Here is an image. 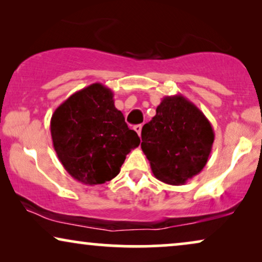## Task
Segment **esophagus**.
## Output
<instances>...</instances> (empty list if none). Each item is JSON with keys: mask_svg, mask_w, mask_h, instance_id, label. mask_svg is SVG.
<instances>
[{"mask_svg": "<svg viewBox=\"0 0 262 262\" xmlns=\"http://www.w3.org/2000/svg\"><path fill=\"white\" fill-rule=\"evenodd\" d=\"M141 129H142V125H141V124H137V125H134V130L137 132L139 137H140V135H141Z\"/></svg>", "mask_w": 262, "mask_h": 262, "instance_id": "34e87169", "label": "esophagus"}]
</instances>
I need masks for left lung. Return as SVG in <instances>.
I'll use <instances>...</instances> for the list:
<instances>
[{
  "mask_svg": "<svg viewBox=\"0 0 262 262\" xmlns=\"http://www.w3.org/2000/svg\"><path fill=\"white\" fill-rule=\"evenodd\" d=\"M141 148L157 180L180 186L207 164L214 141L204 113L182 95L166 96L142 127Z\"/></svg>",
  "mask_w": 262,
  "mask_h": 262,
  "instance_id": "obj_1",
  "label": "left lung"
}]
</instances>
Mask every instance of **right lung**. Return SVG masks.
<instances>
[{"label": "right lung", "instance_id": "obj_1", "mask_svg": "<svg viewBox=\"0 0 262 262\" xmlns=\"http://www.w3.org/2000/svg\"><path fill=\"white\" fill-rule=\"evenodd\" d=\"M50 130L62 165L89 186L116 177L125 156L140 145V138L115 107L113 91L99 82L66 99L52 114Z\"/></svg>", "mask_w": 262, "mask_h": 262}]
</instances>
